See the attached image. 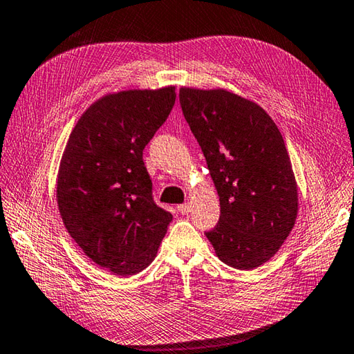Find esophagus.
Returning a JSON list of instances; mask_svg holds the SVG:
<instances>
[{
	"instance_id": "34e87169",
	"label": "esophagus",
	"mask_w": 354,
	"mask_h": 354,
	"mask_svg": "<svg viewBox=\"0 0 354 354\" xmlns=\"http://www.w3.org/2000/svg\"><path fill=\"white\" fill-rule=\"evenodd\" d=\"M190 204H181V205H178V212L181 213V214H189L190 213Z\"/></svg>"
}]
</instances>
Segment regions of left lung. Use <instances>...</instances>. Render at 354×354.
Returning a JSON list of instances; mask_svg holds the SVG:
<instances>
[{"label": "left lung", "mask_w": 354, "mask_h": 354, "mask_svg": "<svg viewBox=\"0 0 354 354\" xmlns=\"http://www.w3.org/2000/svg\"><path fill=\"white\" fill-rule=\"evenodd\" d=\"M205 156L221 216L205 232L227 266L252 270L279 250L297 214V187L279 129L258 104L227 90H179Z\"/></svg>", "instance_id": "obj_1"}]
</instances>
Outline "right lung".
Instances as JSON below:
<instances>
[{
	"mask_svg": "<svg viewBox=\"0 0 354 354\" xmlns=\"http://www.w3.org/2000/svg\"><path fill=\"white\" fill-rule=\"evenodd\" d=\"M175 100V87L104 96L76 122L61 159L62 223L95 264L120 276L153 261L171 221L155 203L142 151Z\"/></svg>",
	"mask_w": 354,
	"mask_h": 354,
	"instance_id": "obj_1",
	"label": "right lung"
}]
</instances>
